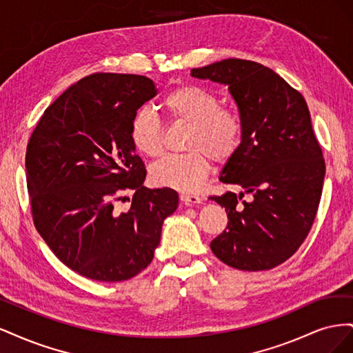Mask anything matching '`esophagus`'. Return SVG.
Instances as JSON below:
<instances>
[{"label":"esophagus","mask_w":353,"mask_h":353,"mask_svg":"<svg viewBox=\"0 0 353 353\" xmlns=\"http://www.w3.org/2000/svg\"><path fill=\"white\" fill-rule=\"evenodd\" d=\"M179 199L183 200V203L187 206H196V205H200V203L203 201V199L200 196L190 194V193H181Z\"/></svg>","instance_id":"1"}]
</instances>
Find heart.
Returning <instances> with one entry per match:
<instances>
[{"label": "heart", "instance_id": "obj_1", "mask_svg": "<svg viewBox=\"0 0 353 353\" xmlns=\"http://www.w3.org/2000/svg\"><path fill=\"white\" fill-rule=\"evenodd\" d=\"M174 121L190 123L187 154L166 156L152 168L156 185L181 191H194L206 179L210 157L227 162L239 150L243 126L236 113L219 109L218 100L196 85H183L168 92L162 101ZM130 138L135 150L145 157L163 153V128L150 110L137 112L130 126Z\"/></svg>", "mask_w": 353, "mask_h": 353}]
</instances>
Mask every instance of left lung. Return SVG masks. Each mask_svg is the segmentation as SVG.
Returning <instances> with one entry per match:
<instances>
[{
	"instance_id": "obj_1",
	"label": "left lung",
	"mask_w": 353,
	"mask_h": 353,
	"mask_svg": "<svg viewBox=\"0 0 353 353\" xmlns=\"http://www.w3.org/2000/svg\"><path fill=\"white\" fill-rule=\"evenodd\" d=\"M191 77L227 85L243 126L219 178L241 191L209 197L228 215L210 249L236 270L275 268L305 241L323 193L325 163L307 104L280 74L250 60L216 61Z\"/></svg>"
}]
</instances>
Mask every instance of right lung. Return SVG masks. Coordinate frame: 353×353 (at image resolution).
<instances>
[{
    "label": "right lung",
    "instance_id": "add662e5",
    "mask_svg": "<svg viewBox=\"0 0 353 353\" xmlns=\"http://www.w3.org/2000/svg\"><path fill=\"white\" fill-rule=\"evenodd\" d=\"M156 94L141 74L92 73L47 108L30 135L34 223L52 253L87 279L116 283L145 270L178 208L172 188L143 185L145 168L130 138L137 110ZM126 190L132 208L119 212Z\"/></svg>",
    "mask_w": 353,
    "mask_h": 353
}]
</instances>
